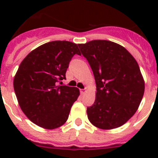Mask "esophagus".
I'll use <instances>...</instances> for the list:
<instances>
[{
	"instance_id": "obj_1",
	"label": "esophagus",
	"mask_w": 158,
	"mask_h": 158,
	"mask_svg": "<svg viewBox=\"0 0 158 158\" xmlns=\"http://www.w3.org/2000/svg\"><path fill=\"white\" fill-rule=\"evenodd\" d=\"M85 89H81V95H84L85 93Z\"/></svg>"
}]
</instances>
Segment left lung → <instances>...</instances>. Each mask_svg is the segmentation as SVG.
<instances>
[{"label":"left lung","mask_w":158,"mask_h":158,"mask_svg":"<svg viewBox=\"0 0 158 158\" xmlns=\"http://www.w3.org/2000/svg\"><path fill=\"white\" fill-rule=\"evenodd\" d=\"M78 46L96 85L94 104L87 108L89 120L102 130L123 126L135 115L144 95L139 64L126 48L114 42L92 40Z\"/></svg>","instance_id":"obj_1"}]
</instances>
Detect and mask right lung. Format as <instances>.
<instances>
[{"label": "right lung", "mask_w": 158, "mask_h": 158, "mask_svg": "<svg viewBox=\"0 0 158 158\" xmlns=\"http://www.w3.org/2000/svg\"><path fill=\"white\" fill-rule=\"evenodd\" d=\"M77 44L69 41L44 43L25 57L14 77L13 87L24 115L37 126L53 130L67 121L80 90L58 85L74 54Z\"/></svg>", "instance_id": "right-lung-1"}]
</instances>
